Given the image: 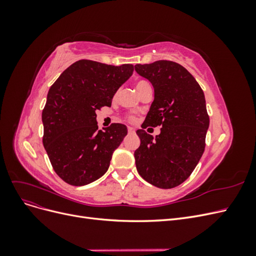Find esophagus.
I'll return each mask as SVG.
<instances>
[{
  "instance_id": "1",
  "label": "esophagus",
  "mask_w": 256,
  "mask_h": 256,
  "mask_svg": "<svg viewBox=\"0 0 256 256\" xmlns=\"http://www.w3.org/2000/svg\"><path fill=\"white\" fill-rule=\"evenodd\" d=\"M128 134H136V130H134V128H132V127H128Z\"/></svg>"
}]
</instances>
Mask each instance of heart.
Segmentation results:
<instances>
[{"mask_svg": "<svg viewBox=\"0 0 256 256\" xmlns=\"http://www.w3.org/2000/svg\"><path fill=\"white\" fill-rule=\"evenodd\" d=\"M148 84V82H146V81H138V82H136V90H138V88H143L144 85H147ZM134 118H130V120H134Z\"/></svg>", "mask_w": 256, "mask_h": 256, "instance_id": "1", "label": "heart"}]
</instances>
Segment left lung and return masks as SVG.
<instances>
[{
    "mask_svg": "<svg viewBox=\"0 0 256 256\" xmlns=\"http://www.w3.org/2000/svg\"><path fill=\"white\" fill-rule=\"evenodd\" d=\"M134 68L154 92L144 127L136 130L141 140L134 152L136 170L150 184L171 189L187 180L204 152L209 127L204 92L175 62L157 60ZM147 126H161L160 134L154 139L144 132Z\"/></svg>",
    "mask_w": 256,
    "mask_h": 256,
    "instance_id": "obj_1",
    "label": "left lung"
}]
</instances>
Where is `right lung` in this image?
<instances>
[{"instance_id": "add662e5", "label": "right lung", "mask_w": 256, "mask_h": 256, "mask_svg": "<svg viewBox=\"0 0 256 256\" xmlns=\"http://www.w3.org/2000/svg\"><path fill=\"white\" fill-rule=\"evenodd\" d=\"M132 72L130 64L80 60L50 88L42 115V143L53 170L65 182L84 186L108 171L127 127L112 124L106 131L98 130L96 111L111 106L115 92Z\"/></svg>"}]
</instances>
